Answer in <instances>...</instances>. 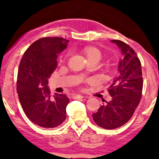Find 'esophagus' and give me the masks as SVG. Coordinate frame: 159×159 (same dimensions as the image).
<instances>
[{"label":"esophagus","mask_w":159,"mask_h":159,"mask_svg":"<svg viewBox=\"0 0 159 159\" xmlns=\"http://www.w3.org/2000/svg\"><path fill=\"white\" fill-rule=\"evenodd\" d=\"M82 98H84V96H83V95H75L73 96V99H82Z\"/></svg>","instance_id":"34e87169"}]
</instances>
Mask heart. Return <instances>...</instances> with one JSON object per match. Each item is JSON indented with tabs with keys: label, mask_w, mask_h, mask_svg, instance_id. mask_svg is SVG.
<instances>
[{
	"label": "heart",
	"mask_w": 159,
	"mask_h": 159,
	"mask_svg": "<svg viewBox=\"0 0 159 159\" xmlns=\"http://www.w3.org/2000/svg\"><path fill=\"white\" fill-rule=\"evenodd\" d=\"M84 53L86 55L87 58L89 61H94L96 60L99 62L101 60L102 54L99 49L95 48L93 47H87L84 48Z\"/></svg>",
	"instance_id": "1"
}]
</instances>
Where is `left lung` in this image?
Returning a JSON list of instances; mask_svg holds the SVG:
<instances>
[{"mask_svg":"<svg viewBox=\"0 0 159 159\" xmlns=\"http://www.w3.org/2000/svg\"><path fill=\"white\" fill-rule=\"evenodd\" d=\"M120 49L122 58L118 64L119 75L108 88L112 97L92 114L94 121L103 129H116L127 123L140 102L143 91L142 66L135 52L119 40H111Z\"/></svg>","mask_w":159,"mask_h":159,"instance_id":"8db88e82","label":"left lung"}]
</instances>
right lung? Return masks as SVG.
<instances>
[{
	"mask_svg": "<svg viewBox=\"0 0 159 159\" xmlns=\"http://www.w3.org/2000/svg\"><path fill=\"white\" fill-rule=\"evenodd\" d=\"M69 40L44 37L31 44L19 65L16 91L22 108L32 123L44 128L60 126L66 119L69 99L64 94L52 96L48 79L57 67V57Z\"/></svg>",
	"mask_w": 159,
	"mask_h": 159,
	"instance_id": "right-lung-1",
	"label": "right lung"
}]
</instances>
